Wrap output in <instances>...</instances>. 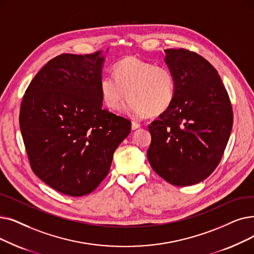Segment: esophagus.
Masks as SVG:
<instances>
[{
    "mask_svg": "<svg viewBox=\"0 0 254 254\" xmlns=\"http://www.w3.org/2000/svg\"><path fill=\"white\" fill-rule=\"evenodd\" d=\"M140 127H141V125L138 124V123H135V121H133V123H131V129H137Z\"/></svg>",
    "mask_w": 254,
    "mask_h": 254,
    "instance_id": "esophagus-1",
    "label": "esophagus"
}]
</instances>
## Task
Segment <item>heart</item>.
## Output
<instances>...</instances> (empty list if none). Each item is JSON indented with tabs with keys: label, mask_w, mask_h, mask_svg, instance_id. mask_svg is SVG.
I'll return each instance as SVG.
<instances>
[{
	"label": "heart",
	"mask_w": 254,
	"mask_h": 254,
	"mask_svg": "<svg viewBox=\"0 0 254 254\" xmlns=\"http://www.w3.org/2000/svg\"><path fill=\"white\" fill-rule=\"evenodd\" d=\"M114 76L105 75L100 82L104 104L118 110L129 96L126 112L130 116L156 117L168 111L176 94V79L166 65L141 60L134 56L114 65Z\"/></svg>",
	"instance_id": "heart-1"
}]
</instances>
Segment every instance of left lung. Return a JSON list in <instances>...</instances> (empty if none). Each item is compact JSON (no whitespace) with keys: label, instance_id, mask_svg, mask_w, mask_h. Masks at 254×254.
Listing matches in <instances>:
<instances>
[{"label":"left lung","instance_id":"1","mask_svg":"<svg viewBox=\"0 0 254 254\" xmlns=\"http://www.w3.org/2000/svg\"><path fill=\"white\" fill-rule=\"evenodd\" d=\"M176 79L168 111L148 126L150 166L174 186H191L212 174L221 161L231 128L233 109L214 66L185 49L165 50Z\"/></svg>","mask_w":254,"mask_h":254}]
</instances>
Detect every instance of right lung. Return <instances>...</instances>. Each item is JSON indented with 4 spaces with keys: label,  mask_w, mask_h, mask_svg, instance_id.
Instances as JSON below:
<instances>
[{
    "label": "right lung",
    "mask_w": 254,
    "mask_h": 254,
    "mask_svg": "<svg viewBox=\"0 0 254 254\" xmlns=\"http://www.w3.org/2000/svg\"><path fill=\"white\" fill-rule=\"evenodd\" d=\"M105 56L62 54L28 86L19 127L32 170L53 189L80 197L106 178L130 121L103 109Z\"/></svg>",
    "instance_id": "add662e5"
}]
</instances>
